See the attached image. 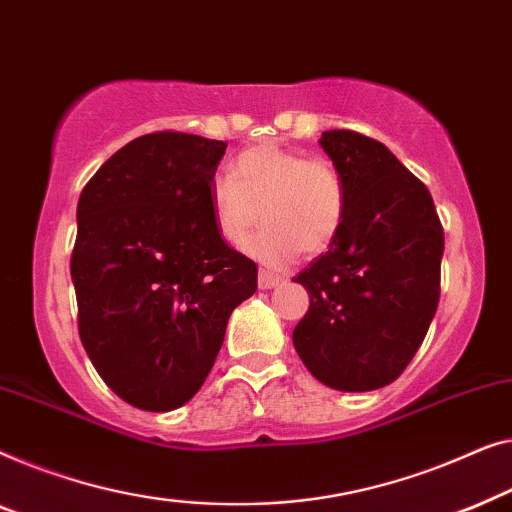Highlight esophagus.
<instances>
[{"label": "esophagus", "mask_w": 512, "mask_h": 512, "mask_svg": "<svg viewBox=\"0 0 512 512\" xmlns=\"http://www.w3.org/2000/svg\"><path fill=\"white\" fill-rule=\"evenodd\" d=\"M283 283H285V276H278V273H271V271H259V290H273V287Z\"/></svg>", "instance_id": "1"}]
</instances>
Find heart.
Listing matches in <instances>:
<instances>
[{
    "label": "heart",
    "instance_id": "heart-1",
    "mask_svg": "<svg viewBox=\"0 0 512 512\" xmlns=\"http://www.w3.org/2000/svg\"><path fill=\"white\" fill-rule=\"evenodd\" d=\"M213 222L222 241L241 246L259 222L264 229L246 250L259 262L283 266L299 255L329 248L343 227L345 190L336 167L322 157L262 143L236 155L229 176L208 187Z\"/></svg>",
    "mask_w": 512,
    "mask_h": 512
}]
</instances>
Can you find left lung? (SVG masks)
<instances>
[{"instance_id": "1", "label": "left lung", "mask_w": 512, "mask_h": 512, "mask_svg": "<svg viewBox=\"0 0 512 512\" xmlns=\"http://www.w3.org/2000/svg\"><path fill=\"white\" fill-rule=\"evenodd\" d=\"M343 181V227L294 276L311 306L294 327L301 362L320 383L369 392L415 357L441 297L443 227L434 199L383 143L352 129L322 132Z\"/></svg>"}]
</instances>
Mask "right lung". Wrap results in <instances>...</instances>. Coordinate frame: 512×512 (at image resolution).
Segmentation results:
<instances>
[{
    "mask_svg": "<svg viewBox=\"0 0 512 512\" xmlns=\"http://www.w3.org/2000/svg\"><path fill=\"white\" fill-rule=\"evenodd\" d=\"M227 143L153 132L106 160L78 199V334L122 401L174 410L211 373L257 264L222 241L208 187Z\"/></svg>",
    "mask_w": 512,
    "mask_h": 512,
    "instance_id": "1",
    "label": "right lung"
}]
</instances>
